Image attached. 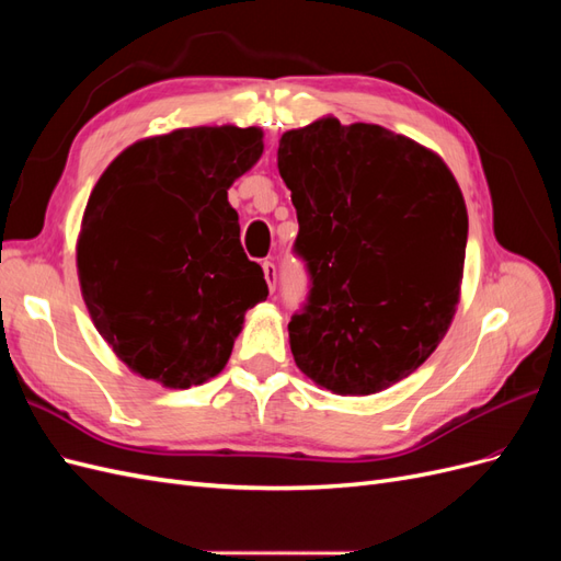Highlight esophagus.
<instances>
[{"label":"esophagus","instance_id":"1","mask_svg":"<svg viewBox=\"0 0 561 561\" xmlns=\"http://www.w3.org/2000/svg\"><path fill=\"white\" fill-rule=\"evenodd\" d=\"M262 268H264V278L268 283V290L274 293L276 290V283H278V268H276L274 262H264Z\"/></svg>","mask_w":561,"mask_h":561}]
</instances>
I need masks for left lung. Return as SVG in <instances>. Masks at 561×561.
Segmentation results:
<instances>
[{
    "label": "left lung",
    "mask_w": 561,
    "mask_h": 561,
    "mask_svg": "<svg viewBox=\"0 0 561 561\" xmlns=\"http://www.w3.org/2000/svg\"><path fill=\"white\" fill-rule=\"evenodd\" d=\"M278 173L311 280L287 325L297 367L336 396L410 377L461 293L468 213L451 171L404 135L328 116L283 133Z\"/></svg>",
    "instance_id": "obj_1"
}]
</instances>
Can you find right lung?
Wrapping results in <instances>:
<instances>
[{
    "label": "right lung",
    "instance_id": "1",
    "mask_svg": "<svg viewBox=\"0 0 561 561\" xmlns=\"http://www.w3.org/2000/svg\"><path fill=\"white\" fill-rule=\"evenodd\" d=\"M262 151L254 126L180 128L124 149L93 186L77 241L81 295L145 379L190 388L219 375L245 311L266 299L227 198Z\"/></svg>",
    "mask_w": 561,
    "mask_h": 561
}]
</instances>
